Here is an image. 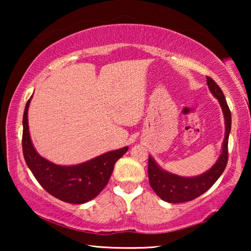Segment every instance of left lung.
Here are the masks:
<instances>
[{
	"mask_svg": "<svg viewBox=\"0 0 251 251\" xmlns=\"http://www.w3.org/2000/svg\"><path fill=\"white\" fill-rule=\"evenodd\" d=\"M208 88L215 99H217L222 107L225 118V138L222 152L216 163L201 175L195 177H182L169 173L161 168L151 156L148 157V178L150 185L158 197L163 201L178 203L193 201L206 193L222 176L228 161V138L231 129V113L229 110L223 91L214 79L207 77Z\"/></svg>",
	"mask_w": 251,
	"mask_h": 251,
	"instance_id": "left-lung-1",
	"label": "left lung"
}]
</instances>
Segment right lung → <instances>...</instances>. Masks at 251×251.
<instances>
[{"mask_svg":"<svg viewBox=\"0 0 251 251\" xmlns=\"http://www.w3.org/2000/svg\"><path fill=\"white\" fill-rule=\"evenodd\" d=\"M31 99L27 100L24 109L22 147L24 159L34 177L46 192L62 201L85 203L94 199L107 185L114 165L128 151V146L107 151L85 163L72 166L54 164L42 157L31 141L27 122Z\"/></svg>","mask_w":251,"mask_h":251,"instance_id":"add662e5","label":"right lung"}]
</instances>
